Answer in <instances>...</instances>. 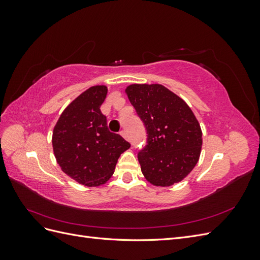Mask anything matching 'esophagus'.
Listing matches in <instances>:
<instances>
[{
    "label": "esophagus",
    "mask_w": 260,
    "mask_h": 260,
    "mask_svg": "<svg viewBox=\"0 0 260 260\" xmlns=\"http://www.w3.org/2000/svg\"><path fill=\"white\" fill-rule=\"evenodd\" d=\"M120 135L125 139V140H129V137H128V133L127 132H125L124 130H122L121 132H120Z\"/></svg>",
    "instance_id": "1"
}]
</instances>
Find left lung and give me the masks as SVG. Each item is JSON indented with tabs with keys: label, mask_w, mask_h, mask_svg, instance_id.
I'll use <instances>...</instances> for the list:
<instances>
[{
	"label": "left lung",
	"mask_w": 260,
	"mask_h": 260,
	"mask_svg": "<svg viewBox=\"0 0 260 260\" xmlns=\"http://www.w3.org/2000/svg\"><path fill=\"white\" fill-rule=\"evenodd\" d=\"M125 93L147 133L138 155L145 179L156 186L182 181L198 164L203 144L192 109L161 84H131Z\"/></svg>",
	"instance_id": "1"
}]
</instances>
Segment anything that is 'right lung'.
<instances>
[{
  "instance_id": "add662e5",
  "label": "right lung",
  "mask_w": 260,
  "mask_h": 260,
  "mask_svg": "<svg viewBox=\"0 0 260 260\" xmlns=\"http://www.w3.org/2000/svg\"><path fill=\"white\" fill-rule=\"evenodd\" d=\"M106 94L105 85L91 86L65 108L53 130V151L59 167L85 186L104 184L120 154L130 147L121 136L108 130L100 109Z\"/></svg>"
}]
</instances>
